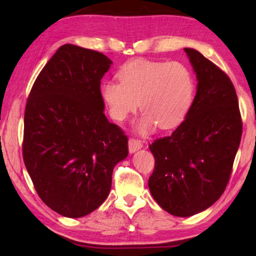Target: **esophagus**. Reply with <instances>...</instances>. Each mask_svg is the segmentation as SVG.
Returning a JSON list of instances; mask_svg holds the SVG:
<instances>
[{"label": "esophagus", "mask_w": 256, "mask_h": 256, "mask_svg": "<svg viewBox=\"0 0 256 256\" xmlns=\"http://www.w3.org/2000/svg\"><path fill=\"white\" fill-rule=\"evenodd\" d=\"M141 148H142V142L138 141V140L130 138L128 141V149H129V152H130V154L138 152V150L141 149Z\"/></svg>", "instance_id": "1"}]
</instances>
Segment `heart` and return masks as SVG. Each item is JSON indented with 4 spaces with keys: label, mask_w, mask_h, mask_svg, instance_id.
Instances as JSON below:
<instances>
[{
    "label": "heart",
    "mask_w": 256,
    "mask_h": 256,
    "mask_svg": "<svg viewBox=\"0 0 256 256\" xmlns=\"http://www.w3.org/2000/svg\"><path fill=\"white\" fill-rule=\"evenodd\" d=\"M118 82H104L100 96L108 113L122 122L138 108L143 112L134 129L141 135L157 126L169 130L188 116L196 96L194 76L186 65L178 62L135 60L118 73Z\"/></svg>",
    "instance_id": "b5f03b06"
}]
</instances>
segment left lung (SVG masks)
<instances>
[{"instance_id": "8db88e82", "label": "left lung", "mask_w": 256, "mask_h": 256, "mask_svg": "<svg viewBox=\"0 0 256 256\" xmlns=\"http://www.w3.org/2000/svg\"><path fill=\"white\" fill-rule=\"evenodd\" d=\"M184 51L196 73L197 93L180 127L150 146L155 169L148 180L157 204L183 218L205 211L224 194L242 134L230 79L199 51Z\"/></svg>"}]
</instances>
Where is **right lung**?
Here are the masks:
<instances>
[{"label":"right lung","mask_w":256,"mask_h":256,"mask_svg":"<svg viewBox=\"0 0 256 256\" xmlns=\"http://www.w3.org/2000/svg\"><path fill=\"white\" fill-rule=\"evenodd\" d=\"M113 62L73 44L42 70L24 114L23 160L51 210L82 218L110 194L114 166L128 156V138L104 115L101 79Z\"/></svg>","instance_id":"add662e5"}]
</instances>
